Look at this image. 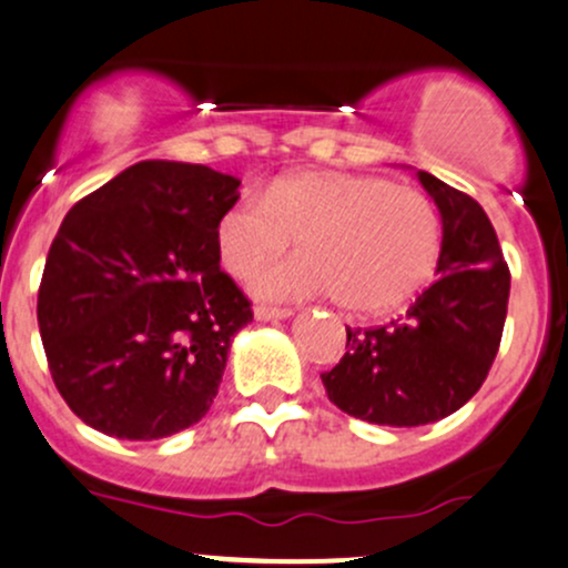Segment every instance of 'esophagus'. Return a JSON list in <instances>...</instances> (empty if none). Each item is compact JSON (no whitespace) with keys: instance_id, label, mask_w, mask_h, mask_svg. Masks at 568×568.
<instances>
[{"instance_id":"esophagus-1","label":"esophagus","mask_w":568,"mask_h":568,"mask_svg":"<svg viewBox=\"0 0 568 568\" xmlns=\"http://www.w3.org/2000/svg\"><path fill=\"white\" fill-rule=\"evenodd\" d=\"M254 316H257L260 322H271V320H286V316H292V308H282V306H265V303H260V306L254 308Z\"/></svg>"}]
</instances>
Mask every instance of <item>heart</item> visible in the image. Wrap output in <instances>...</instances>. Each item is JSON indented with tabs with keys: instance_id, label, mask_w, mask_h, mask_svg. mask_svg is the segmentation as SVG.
<instances>
[{
	"instance_id": "obj_1",
	"label": "heart",
	"mask_w": 568,
	"mask_h": 568,
	"mask_svg": "<svg viewBox=\"0 0 568 568\" xmlns=\"http://www.w3.org/2000/svg\"><path fill=\"white\" fill-rule=\"evenodd\" d=\"M297 237L303 254L262 267V297L333 295L352 314H384L412 301L436 271L442 222L412 186L346 170H297L243 197L216 224L219 260L246 276Z\"/></svg>"
}]
</instances>
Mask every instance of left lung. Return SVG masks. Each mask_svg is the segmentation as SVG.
<instances>
[{"label": "left lung", "instance_id": "left-lung-1", "mask_svg": "<svg viewBox=\"0 0 568 568\" xmlns=\"http://www.w3.org/2000/svg\"><path fill=\"white\" fill-rule=\"evenodd\" d=\"M417 179L442 216L438 278L400 320L346 327V355L322 374L341 412L389 428L436 423L474 398L509 303V267L481 205L425 170Z\"/></svg>", "mask_w": 568, "mask_h": 568}]
</instances>
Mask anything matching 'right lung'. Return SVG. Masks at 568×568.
Segmentation results:
<instances>
[{
	"label": "right lung",
	"mask_w": 568,
	"mask_h": 568,
	"mask_svg": "<svg viewBox=\"0 0 568 568\" xmlns=\"http://www.w3.org/2000/svg\"><path fill=\"white\" fill-rule=\"evenodd\" d=\"M235 175L145 160L87 194L48 252L38 325L67 406L108 436L151 442L200 423L252 303L219 267Z\"/></svg>",
	"instance_id": "add662e5"
}]
</instances>
